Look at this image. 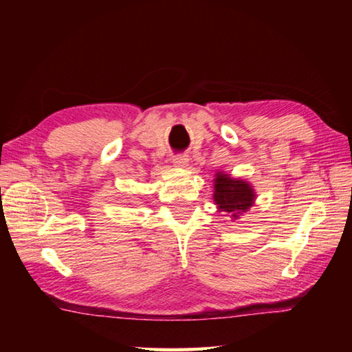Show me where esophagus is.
I'll use <instances>...</instances> for the list:
<instances>
[{"instance_id":"esophagus-1","label":"esophagus","mask_w":352,"mask_h":352,"mask_svg":"<svg viewBox=\"0 0 352 352\" xmlns=\"http://www.w3.org/2000/svg\"><path fill=\"white\" fill-rule=\"evenodd\" d=\"M172 162H174V164L178 166V168H184V166H188V157L183 153H178V155H174Z\"/></svg>"}]
</instances>
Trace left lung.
Returning <instances> with one entry per match:
<instances>
[{
  "label": "left lung",
  "mask_w": 352,
  "mask_h": 352,
  "mask_svg": "<svg viewBox=\"0 0 352 352\" xmlns=\"http://www.w3.org/2000/svg\"><path fill=\"white\" fill-rule=\"evenodd\" d=\"M214 188V201L219 210L231 214L233 219H237V214L245 212L253 205L254 192L247 182L234 180L220 172Z\"/></svg>",
  "instance_id": "obj_1"
}]
</instances>
